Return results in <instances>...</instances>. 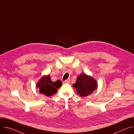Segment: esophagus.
Here are the masks:
<instances>
[{
	"label": "esophagus",
	"mask_w": 134,
	"mask_h": 134,
	"mask_svg": "<svg viewBox=\"0 0 134 134\" xmlns=\"http://www.w3.org/2000/svg\"><path fill=\"white\" fill-rule=\"evenodd\" d=\"M70 82V79H67V80H65V81L64 82V83H69Z\"/></svg>",
	"instance_id": "34e87169"
}]
</instances>
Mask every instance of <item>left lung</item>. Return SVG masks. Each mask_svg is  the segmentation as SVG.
Masks as SVG:
<instances>
[{
  "label": "left lung",
  "instance_id": "obj_1",
  "mask_svg": "<svg viewBox=\"0 0 134 134\" xmlns=\"http://www.w3.org/2000/svg\"><path fill=\"white\" fill-rule=\"evenodd\" d=\"M98 84L91 76L85 74H81L77 79L73 86L76 89L77 93L81 97L88 96L97 87Z\"/></svg>",
  "mask_w": 134,
  "mask_h": 134
}]
</instances>
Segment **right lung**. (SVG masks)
<instances>
[{
  "mask_svg": "<svg viewBox=\"0 0 134 134\" xmlns=\"http://www.w3.org/2000/svg\"><path fill=\"white\" fill-rule=\"evenodd\" d=\"M62 85V82L60 80L53 82L49 75L43 76L37 84V87L39 88V92L41 94H44L46 96L50 97L55 94Z\"/></svg>",
  "mask_w": 134,
  "mask_h": 134,
  "instance_id": "1",
  "label": "right lung"
}]
</instances>
